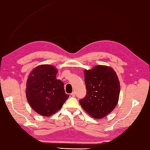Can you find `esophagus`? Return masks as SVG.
Here are the masks:
<instances>
[{
	"instance_id": "esophagus-1",
	"label": "esophagus",
	"mask_w": 150,
	"mask_h": 150,
	"mask_svg": "<svg viewBox=\"0 0 150 150\" xmlns=\"http://www.w3.org/2000/svg\"><path fill=\"white\" fill-rule=\"evenodd\" d=\"M71 95L72 96H75V95H76L75 92H74V91H72V93H71Z\"/></svg>"
}]
</instances>
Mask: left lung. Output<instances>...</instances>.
Masks as SVG:
<instances>
[{"mask_svg":"<svg viewBox=\"0 0 150 150\" xmlns=\"http://www.w3.org/2000/svg\"><path fill=\"white\" fill-rule=\"evenodd\" d=\"M86 95L79 100L83 110L95 119H102L113 111L118 103L120 82L110 67L96 66L84 71Z\"/></svg>","mask_w":150,"mask_h":150,"instance_id":"8db88e82","label":"left lung"}]
</instances>
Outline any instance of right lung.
<instances>
[{
    "label": "right lung",
    "mask_w": 150,
    "mask_h": 150,
    "mask_svg": "<svg viewBox=\"0 0 150 150\" xmlns=\"http://www.w3.org/2000/svg\"><path fill=\"white\" fill-rule=\"evenodd\" d=\"M57 69L50 64L38 66L26 82V96L31 107L38 114L49 117L62 108L69 98L64 83L56 79Z\"/></svg>",
    "instance_id": "obj_1"
}]
</instances>
